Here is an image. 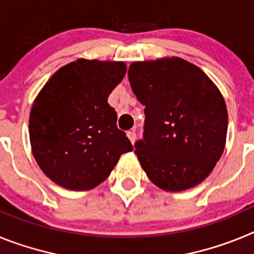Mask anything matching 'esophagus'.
Returning a JSON list of instances; mask_svg holds the SVG:
<instances>
[{"label": "esophagus", "mask_w": 254, "mask_h": 254, "mask_svg": "<svg viewBox=\"0 0 254 254\" xmlns=\"http://www.w3.org/2000/svg\"><path fill=\"white\" fill-rule=\"evenodd\" d=\"M127 137H128V140L131 141V143L133 145L134 141H136V131H134V129H132V131L127 132Z\"/></svg>", "instance_id": "34e87169"}]
</instances>
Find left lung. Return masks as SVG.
<instances>
[{
    "label": "left lung",
    "mask_w": 254,
    "mask_h": 254,
    "mask_svg": "<svg viewBox=\"0 0 254 254\" xmlns=\"http://www.w3.org/2000/svg\"><path fill=\"white\" fill-rule=\"evenodd\" d=\"M128 80L145 105L143 138L134 152L146 176L167 192L196 187L225 147L228 111L217 86L179 57L133 62Z\"/></svg>",
    "instance_id": "1"
}]
</instances>
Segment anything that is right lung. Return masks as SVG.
Here are the masks:
<instances>
[{"instance_id":"right-lung-1","label":"right lung","mask_w":254,"mask_h":254,"mask_svg":"<svg viewBox=\"0 0 254 254\" xmlns=\"http://www.w3.org/2000/svg\"><path fill=\"white\" fill-rule=\"evenodd\" d=\"M126 71L121 61L78 58L61 67L37 95L29 117L31 151L56 185L93 190L109 177L121 155L133 150L108 104Z\"/></svg>"}]
</instances>
